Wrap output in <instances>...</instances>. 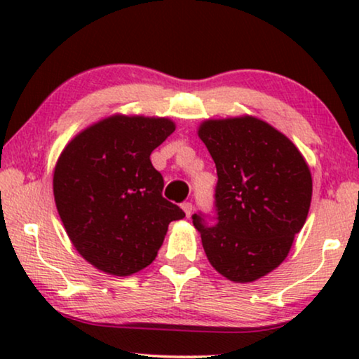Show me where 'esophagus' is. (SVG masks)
Masks as SVG:
<instances>
[{
    "instance_id": "obj_1",
    "label": "esophagus",
    "mask_w": 359,
    "mask_h": 359,
    "mask_svg": "<svg viewBox=\"0 0 359 359\" xmlns=\"http://www.w3.org/2000/svg\"><path fill=\"white\" fill-rule=\"evenodd\" d=\"M181 208H183L186 217H191V214H193V204H191V203H183V204H181Z\"/></svg>"
}]
</instances>
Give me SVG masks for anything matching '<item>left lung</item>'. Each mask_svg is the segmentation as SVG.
<instances>
[{"label": "left lung", "mask_w": 359, "mask_h": 359, "mask_svg": "<svg viewBox=\"0 0 359 359\" xmlns=\"http://www.w3.org/2000/svg\"><path fill=\"white\" fill-rule=\"evenodd\" d=\"M198 135L217 168V224H204L199 214L193 224L215 271L253 283L286 259L306 224L311 170L297 147L258 117L208 119Z\"/></svg>", "instance_id": "8db88e82"}]
</instances>
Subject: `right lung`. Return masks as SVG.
I'll return each instance as SVG.
<instances>
[{"mask_svg":"<svg viewBox=\"0 0 359 359\" xmlns=\"http://www.w3.org/2000/svg\"><path fill=\"white\" fill-rule=\"evenodd\" d=\"M168 117L112 114L65 145L53 170V198L73 247L111 276L154 262L168 225L184 217L161 196L150 155L173 134Z\"/></svg>","mask_w":359,"mask_h":359,"instance_id":"add662e5","label":"right lung"}]
</instances>
